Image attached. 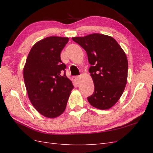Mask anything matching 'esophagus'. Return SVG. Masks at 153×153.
Masks as SVG:
<instances>
[{
  "label": "esophagus",
  "mask_w": 153,
  "mask_h": 153,
  "mask_svg": "<svg viewBox=\"0 0 153 153\" xmlns=\"http://www.w3.org/2000/svg\"><path fill=\"white\" fill-rule=\"evenodd\" d=\"M75 78H76V80L77 81V83H79L80 82V77L79 76H76Z\"/></svg>",
  "instance_id": "1"
}]
</instances>
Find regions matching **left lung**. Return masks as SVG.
I'll return each mask as SVG.
<instances>
[{
    "mask_svg": "<svg viewBox=\"0 0 153 153\" xmlns=\"http://www.w3.org/2000/svg\"><path fill=\"white\" fill-rule=\"evenodd\" d=\"M86 51L91 66L95 91L87 98L90 105L100 110L112 107L121 97L128 79V62L125 52L108 35L92 33L72 37Z\"/></svg>",
    "mask_w": 153,
    "mask_h": 153,
    "instance_id": "1",
    "label": "left lung"
}]
</instances>
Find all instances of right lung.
I'll list each match as a JSON object with an SVG mask.
<instances>
[{
	"mask_svg": "<svg viewBox=\"0 0 153 153\" xmlns=\"http://www.w3.org/2000/svg\"><path fill=\"white\" fill-rule=\"evenodd\" d=\"M69 38L51 36L39 41L31 48L24 68V79L32 105L49 118L66 109L74 85L63 71L60 53Z\"/></svg>",
	"mask_w": 153,
	"mask_h": 153,
	"instance_id": "add662e5",
	"label": "right lung"
}]
</instances>
